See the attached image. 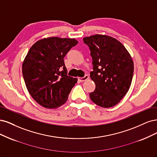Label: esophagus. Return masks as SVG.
<instances>
[{"label": "esophagus", "mask_w": 157, "mask_h": 157, "mask_svg": "<svg viewBox=\"0 0 157 157\" xmlns=\"http://www.w3.org/2000/svg\"><path fill=\"white\" fill-rule=\"evenodd\" d=\"M89 79V75H85L84 77L83 78H78V80L80 82H85V81Z\"/></svg>", "instance_id": "obj_1"}]
</instances>
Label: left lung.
<instances>
[{
    "mask_svg": "<svg viewBox=\"0 0 157 157\" xmlns=\"http://www.w3.org/2000/svg\"><path fill=\"white\" fill-rule=\"evenodd\" d=\"M83 42L90 51L93 71L90 77L96 85L90 98L100 107H113L130 89L134 73L132 57L119 40L108 35L85 37Z\"/></svg>",
    "mask_w": 157,
    "mask_h": 157,
    "instance_id": "obj_1",
    "label": "left lung"
}]
</instances>
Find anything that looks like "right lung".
Returning <instances> with one entry per match:
<instances>
[{
	"label": "right lung",
	"mask_w": 157,
	"mask_h": 157,
	"mask_svg": "<svg viewBox=\"0 0 157 157\" xmlns=\"http://www.w3.org/2000/svg\"><path fill=\"white\" fill-rule=\"evenodd\" d=\"M78 43L75 39L49 37L30 48L22 73L29 94L40 105L55 109L67 102L78 79L67 75L64 57Z\"/></svg>",
	"instance_id": "obj_1"
}]
</instances>
